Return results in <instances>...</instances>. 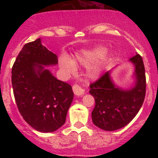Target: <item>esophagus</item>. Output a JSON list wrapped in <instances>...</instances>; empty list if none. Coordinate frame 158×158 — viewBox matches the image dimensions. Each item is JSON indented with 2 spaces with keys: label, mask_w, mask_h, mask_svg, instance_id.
<instances>
[{
  "label": "esophagus",
  "mask_w": 158,
  "mask_h": 158,
  "mask_svg": "<svg viewBox=\"0 0 158 158\" xmlns=\"http://www.w3.org/2000/svg\"><path fill=\"white\" fill-rule=\"evenodd\" d=\"M73 90L74 94L77 96H81L85 91V90L79 84H74L73 85Z\"/></svg>",
  "instance_id": "obj_1"
}]
</instances>
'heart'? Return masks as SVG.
Returning a JSON list of instances; mask_svg holds the SVG:
<instances>
[{
  "instance_id": "b5f03b06",
  "label": "heart",
  "mask_w": 158,
  "mask_h": 158,
  "mask_svg": "<svg viewBox=\"0 0 158 158\" xmlns=\"http://www.w3.org/2000/svg\"><path fill=\"white\" fill-rule=\"evenodd\" d=\"M106 51V50L105 48L98 47V48H94L93 50H89V51H85L82 52L81 53H79L76 56L75 60L74 61L80 62L83 64L88 65L90 63L94 62V61L100 59L104 55ZM106 59H104L102 61V62H101L99 64L90 68L89 72H88L89 77L92 78V79L97 78L98 76L99 75V73L102 71L103 64H104V63H106ZM60 67L61 70L67 75H70V74L74 73L76 70V65L73 63V61H72L70 59H68V58H63V59H61Z\"/></svg>"
}]
</instances>
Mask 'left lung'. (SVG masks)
<instances>
[{
	"label": "left lung",
	"instance_id": "8db88e82",
	"mask_svg": "<svg viewBox=\"0 0 158 158\" xmlns=\"http://www.w3.org/2000/svg\"><path fill=\"white\" fill-rule=\"evenodd\" d=\"M135 66L136 85L130 90L117 88L110 80L109 71L90 85V94L95 99L92 120L105 131H115L128 124L137 115L144 102L146 90L145 68L142 57L130 58Z\"/></svg>",
	"mask_w": 158,
	"mask_h": 158
}]
</instances>
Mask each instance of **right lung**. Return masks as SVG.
<instances>
[{
  "mask_svg": "<svg viewBox=\"0 0 158 158\" xmlns=\"http://www.w3.org/2000/svg\"><path fill=\"white\" fill-rule=\"evenodd\" d=\"M58 57L38 39L27 43L12 68L16 104L24 120L37 131H55L64 124L73 99L72 87L58 80L44 66L56 64Z\"/></svg>",
  "mask_w": 158,
  "mask_h": 158,
  "instance_id": "add662e5",
  "label": "right lung"
}]
</instances>
